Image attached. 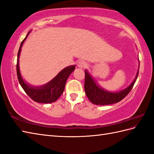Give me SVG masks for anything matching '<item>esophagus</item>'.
<instances>
[{
    "mask_svg": "<svg viewBox=\"0 0 154 154\" xmlns=\"http://www.w3.org/2000/svg\"><path fill=\"white\" fill-rule=\"evenodd\" d=\"M77 65H78V67H80V68H84V67H85L87 66V64L85 61H84L83 60H81V61L78 62Z\"/></svg>",
    "mask_w": 154,
    "mask_h": 154,
    "instance_id": "esophagus-1",
    "label": "esophagus"
}]
</instances>
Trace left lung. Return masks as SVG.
<instances>
[{
  "label": "left lung",
  "instance_id": "1",
  "mask_svg": "<svg viewBox=\"0 0 154 154\" xmlns=\"http://www.w3.org/2000/svg\"><path fill=\"white\" fill-rule=\"evenodd\" d=\"M140 67V65H139ZM139 68V67H138ZM139 69L136 73V76L133 82L125 89L119 91V92H110L101 88L93 78L91 76L87 70H85V91L88 99L91 103L97 105H107L114 103H119L122 100L130 91L134 85L138 78Z\"/></svg>",
  "mask_w": 154,
  "mask_h": 154
}]
</instances>
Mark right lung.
<instances>
[{
    "mask_svg": "<svg viewBox=\"0 0 154 154\" xmlns=\"http://www.w3.org/2000/svg\"><path fill=\"white\" fill-rule=\"evenodd\" d=\"M29 32L26 38L21 42L20 46L18 52L17 64H16V72L20 84L24 91L31 99L35 102L40 103H51L56 101L63 93L65 83L67 78L75 69V65H71L62 69L53 79L50 82L40 87H34L26 83L23 80L20 74L19 67V57L20 55L21 49L26 39L27 38Z\"/></svg>",
    "mask_w": 154,
    "mask_h": 154,
    "instance_id": "right-lung-1",
    "label": "right lung"
}]
</instances>
